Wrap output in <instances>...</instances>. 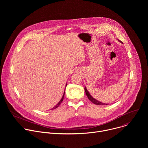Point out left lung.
Segmentation results:
<instances>
[{"mask_svg": "<svg viewBox=\"0 0 148 148\" xmlns=\"http://www.w3.org/2000/svg\"><path fill=\"white\" fill-rule=\"evenodd\" d=\"M84 89H85V91H86V94L88 97V98L92 102L94 103V104H96V105H108V103H103V102H101L100 101H98V100L95 99V98H94L89 93V92L88 91V90H87L86 87H85V88H84Z\"/></svg>", "mask_w": 148, "mask_h": 148, "instance_id": "8db88e82", "label": "left lung"}]
</instances>
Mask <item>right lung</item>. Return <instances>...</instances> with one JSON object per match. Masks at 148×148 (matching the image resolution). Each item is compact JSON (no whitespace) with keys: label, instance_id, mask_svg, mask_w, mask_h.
I'll use <instances>...</instances> for the list:
<instances>
[{"label":"right lung","instance_id":"1","mask_svg":"<svg viewBox=\"0 0 148 148\" xmlns=\"http://www.w3.org/2000/svg\"><path fill=\"white\" fill-rule=\"evenodd\" d=\"M66 86H67V84H66ZM64 94H65V91L64 92V94H63V95H62V97L61 98V100L59 101V102L56 105V106L54 107H53V108H51V110H54V109H56V108H57V107H58L59 106H60V105L61 104V103L62 102V101H63V99H64Z\"/></svg>","mask_w":148,"mask_h":148}]
</instances>
